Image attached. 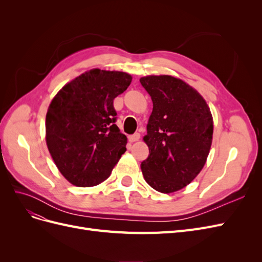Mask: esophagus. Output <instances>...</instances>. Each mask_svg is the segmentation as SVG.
Here are the masks:
<instances>
[{
	"label": "esophagus",
	"instance_id": "esophagus-1",
	"mask_svg": "<svg viewBox=\"0 0 262 262\" xmlns=\"http://www.w3.org/2000/svg\"><path fill=\"white\" fill-rule=\"evenodd\" d=\"M128 140L130 143H133V142H137L140 140V134L139 133H136V134H132V136H129L128 137Z\"/></svg>",
	"mask_w": 262,
	"mask_h": 262
}]
</instances>
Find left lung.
<instances>
[{
	"instance_id": "obj_1",
	"label": "left lung",
	"mask_w": 262,
	"mask_h": 262,
	"mask_svg": "<svg viewBox=\"0 0 262 262\" xmlns=\"http://www.w3.org/2000/svg\"><path fill=\"white\" fill-rule=\"evenodd\" d=\"M153 101L141 163L147 184L162 193L185 188L204 167L213 139V117L200 93L171 75L140 78Z\"/></svg>"
}]
</instances>
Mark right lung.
<instances>
[{"mask_svg": "<svg viewBox=\"0 0 262 262\" xmlns=\"http://www.w3.org/2000/svg\"><path fill=\"white\" fill-rule=\"evenodd\" d=\"M131 81L125 72L92 69L66 84L51 100L46 143L59 171L72 185H99L126 150L128 139L115 124L114 99Z\"/></svg>", "mask_w": 262, "mask_h": 262, "instance_id": "1", "label": "right lung"}]
</instances>
